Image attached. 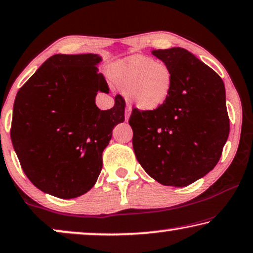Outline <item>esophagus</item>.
<instances>
[{"instance_id": "34e87169", "label": "esophagus", "mask_w": 253, "mask_h": 253, "mask_svg": "<svg viewBox=\"0 0 253 253\" xmlns=\"http://www.w3.org/2000/svg\"><path fill=\"white\" fill-rule=\"evenodd\" d=\"M130 112H131L130 107H126V112H124V118H126V122H127V121H129V118H130Z\"/></svg>"}]
</instances>
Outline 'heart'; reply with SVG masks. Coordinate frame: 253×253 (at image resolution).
Masks as SVG:
<instances>
[{"label": "heart", "mask_w": 253, "mask_h": 253, "mask_svg": "<svg viewBox=\"0 0 253 253\" xmlns=\"http://www.w3.org/2000/svg\"><path fill=\"white\" fill-rule=\"evenodd\" d=\"M114 74L127 96L141 111H155L166 104L173 87V73L164 63L133 56L114 67Z\"/></svg>", "instance_id": "b5f03b06"}]
</instances>
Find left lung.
I'll return each mask as SVG.
<instances>
[{
    "label": "left lung",
    "instance_id": "8db88e82",
    "mask_svg": "<svg viewBox=\"0 0 253 253\" xmlns=\"http://www.w3.org/2000/svg\"><path fill=\"white\" fill-rule=\"evenodd\" d=\"M173 73V87L155 111L133 109L129 124L138 162L160 184L184 187L210 172L229 134L220 76L182 47L153 50Z\"/></svg>",
    "mask_w": 253,
    "mask_h": 253
}]
</instances>
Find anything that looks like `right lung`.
<instances>
[{"label": "right lung", "mask_w": 253, "mask_h": 253, "mask_svg": "<svg viewBox=\"0 0 253 253\" xmlns=\"http://www.w3.org/2000/svg\"><path fill=\"white\" fill-rule=\"evenodd\" d=\"M99 54H54L18 91L11 140L21 168L42 192L74 199L93 187L102 152L115 126L124 121L126 101L100 111L98 92L108 85L97 66Z\"/></svg>", "instance_id": "obj_1"}]
</instances>
